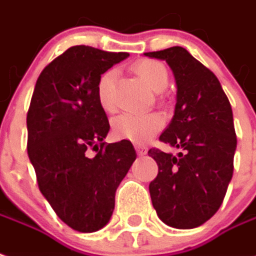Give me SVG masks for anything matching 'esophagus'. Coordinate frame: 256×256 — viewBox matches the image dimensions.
Listing matches in <instances>:
<instances>
[{
  "label": "esophagus",
  "mask_w": 256,
  "mask_h": 256,
  "mask_svg": "<svg viewBox=\"0 0 256 256\" xmlns=\"http://www.w3.org/2000/svg\"><path fill=\"white\" fill-rule=\"evenodd\" d=\"M136 151H137V154H138V155H146V146L137 144V146H136Z\"/></svg>",
  "instance_id": "obj_1"
}]
</instances>
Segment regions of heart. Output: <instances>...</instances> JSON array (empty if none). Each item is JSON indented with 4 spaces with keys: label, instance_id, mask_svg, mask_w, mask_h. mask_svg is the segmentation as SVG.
I'll use <instances>...</instances> for the list:
<instances>
[{
    "label": "heart",
    "instance_id": "heart-1",
    "mask_svg": "<svg viewBox=\"0 0 256 256\" xmlns=\"http://www.w3.org/2000/svg\"><path fill=\"white\" fill-rule=\"evenodd\" d=\"M134 72L144 82L150 90L160 92L168 87L169 73L166 66L154 60H141L133 66ZM116 69L110 68L100 76L97 83V98L105 112L114 110V80L116 78ZM112 134L118 140H128L133 142H146L164 128V118L158 114H122L112 120Z\"/></svg>",
    "mask_w": 256,
    "mask_h": 256
}]
</instances>
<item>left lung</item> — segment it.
Segmentation results:
<instances>
[{
  "label": "left lung",
  "instance_id": "8db88e82",
  "mask_svg": "<svg viewBox=\"0 0 256 256\" xmlns=\"http://www.w3.org/2000/svg\"><path fill=\"white\" fill-rule=\"evenodd\" d=\"M144 55L166 60L174 74V115L159 140L182 150L178 156L148 151L158 164L150 183L152 205L170 228H198L220 208L233 178L237 137L232 105L218 78L186 48Z\"/></svg>",
  "mask_w": 256,
  "mask_h": 256
}]
</instances>
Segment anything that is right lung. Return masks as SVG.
Instances as JSON below:
<instances>
[{"instance_id":"right-lung-1","label":"right lung","mask_w":256,"mask_h":256,"mask_svg":"<svg viewBox=\"0 0 256 256\" xmlns=\"http://www.w3.org/2000/svg\"><path fill=\"white\" fill-rule=\"evenodd\" d=\"M128 56L70 47L42 69L28 106V154L38 188L60 220L82 233L110 222L116 188L137 156L128 140L104 142L110 122L97 98L100 76Z\"/></svg>"}]
</instances>
